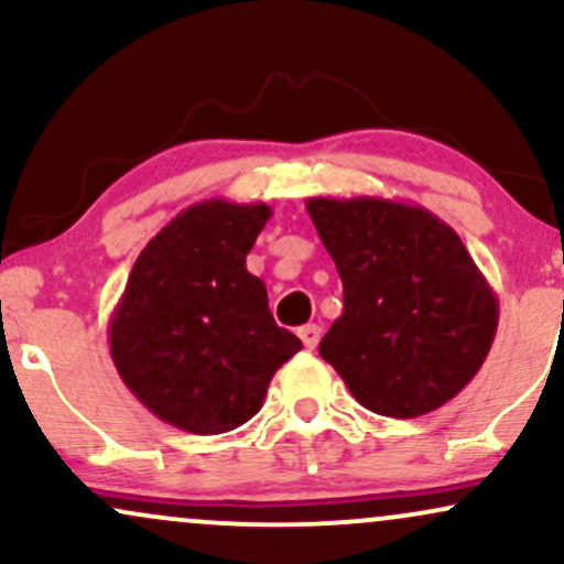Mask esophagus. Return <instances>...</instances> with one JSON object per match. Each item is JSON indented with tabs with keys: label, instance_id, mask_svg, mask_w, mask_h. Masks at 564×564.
<instances>
[{
	"label": "esophagus",
	"instance_id": "obj_1",
	"mask_svg": "<svg viewBox=\"0 0 564 564\" xmlns=\"http://www.w3.org/2000/svg\"><path fill=\"white\" fill-rule=\"evenodd\" d=\"M300 339L307 349H315V347H318V341H321V326H315V323H310V326H302L300 328Z\"/></svg>",
	"mask_w": 564,
	"mask_h": 564
}]
</instances>
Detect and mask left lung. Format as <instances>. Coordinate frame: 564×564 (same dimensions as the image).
<instances>
[{"instance_id":"obj_1","label":"left lung","mask_w":564,"mask_h":564,"mask_svg":"<svg viewBox=\"0 0 564 564\" xmlns=\"http://www.w3.org/2000/svg\"><path fill=\"white\" fill-rule=\"evenodd\" d=\"M339 270L345 313L321 339L368 411L416 419L475 379L498 328V300L451 225L390 198H310Z\"/></svg>"}]
</instances>
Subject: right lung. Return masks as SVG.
<instances>
[{"instance_id":"add662e5","label":"right lung","mask_w":564,"mask_h":564,"mask_svg":"<svg viewBox=\"0 0 564 564\" xmlns=\"http://www.w3.org/2000/svg\"><path fill=\"white\" fill-rule=\"evenodd\" d=\"M270 215L268 204L200 200L140 251L108 341L121 381L161 422L193 435L236 430L302 349L246 270Z\"/></svg>"}]
</instances>
